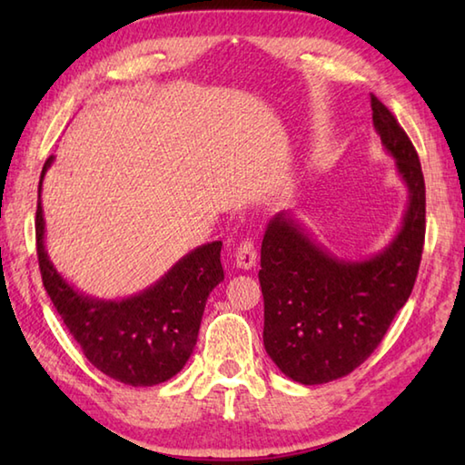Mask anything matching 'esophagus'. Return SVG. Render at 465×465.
Wrapping results in <instances>:
<instances>
[{
	"mask_svg": "<svg viewBox=\"0 0 465 465\" xmlns=\"http://www.w3.org/2000/svg\"><path fill=\"white\" fill-rule=\"evenodd\" d=\"M255 262H258V250H255V243L252 240H245L238 245L235 250V265L240 270H252Z\"/></svg>",
	"mask_w": 465,
	"mask_h": 465,
	"instance_id": "34e87169",
	"label": "esophagus"
}]
</instances>
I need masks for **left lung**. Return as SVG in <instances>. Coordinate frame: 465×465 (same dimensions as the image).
Returning <instances> with one entry per match:
<instances>
[{
    "instance_id": "left-lung-1",
    "label": "left lung",
    "mask_w": 465,
    "mask_h": 465,
    "mask_svg": "<svg viewBox=\"0 0 465 465\" xmlns=\"http://www.w3.org/2000/svg\"><path fill=\"white\" fill-rule=\"evenodd\" d=\"M381 145L408 187V210L381 252L351 262L315 243L293 213H275L262 242L263 345L278 368L303 385L328 383L370 358L418 278L426 238V183L416 147L371 95Z\"/></svg>"
}]
</instances>
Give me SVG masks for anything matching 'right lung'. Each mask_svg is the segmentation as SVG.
<instances>
[{"instance_id": "obj_1", "label": "right lung", "mask_w": 465, "mask_h": 465, "mask_svg": "<svg viewBox=\"0 0 465 465\" xmlns=\"http://www.w3.org/2000/svg\"><path fill=\"white\" fill-rule=\"evenodd\" d=\"M35 212L37 260L44 288L65 328L97 370L134 388L167 381L182 371L195 348L207 295L223 280L222 242L185 253L150 288L125 300H100L77 292L59 273L45 250L42 183Z\"/></svg>"}]
</instances>
